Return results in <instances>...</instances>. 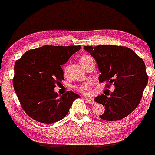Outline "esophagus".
Returning a JSON list of instances; mask_svg holds the SVG:
<instances>
[{
    "mask_svg": "<svg viewBox=\"0 0 155 155\" xmlns=\"http://www.w3.org/2000/svg\"><path fill=\"white\" fill-rule=\"evenodd\" d=\"M84 99H85V100L87 101V102L89 103V104H94L96 103V102H95L94 99H91V98H85Z\"/></svg>",
    "mask_w": 155,
    "mask_h": 155,
    "instance_id": "esophagus-1",
    "label": "esophagus"
}]
</instances>
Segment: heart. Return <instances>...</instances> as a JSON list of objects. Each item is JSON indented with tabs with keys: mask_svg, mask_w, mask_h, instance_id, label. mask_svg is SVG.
Here are the masks:
<instances>
[{
	"mask_svg": "<svg viewBox=\"0 0 155 155\" xmlns=\"http://www.w3.org/2000/svg\"><path fill=\"white\" fill-rule=\"evenodd\" d=\"M92 58V57L90 56H87V55H84V56H82L80 58V63L82 65L84 63H85L87 61L89 60V59ZM91 85H92V82L90 81H88L84 83L83 84H81V85L78 86L76 89H77L78 91H79L80 92L82 93V94H88L90 93V90H91Z\"/></svg>",
	"mask_w": 155,
	"mask_h": 155,
	"instance_id": "obj_1",
	"label": "heart"
}]
</instances>
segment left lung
<instances>
[{"label": "left lung", "instance_id": "8db88e82", "mask_svg": "<svg viewBox=\"0 0 155 155\" xmlns=\"http://www.w3.org/2000/svg\"><path fill=\"white\" fill-rule=\"evenodd\" d=\"M98 65L99 81L113 84L115 90L110 97L101 94L94 99L105 107L99 117L114 121L128 116L139 104L143 91L148 82L145 63L132 49L115 45L85 46Z\"/></svg>", "mask_w": 155, "mask_h": 155}]
</instances>
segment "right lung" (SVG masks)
<instances>
[{"mask_svg": "<svg viewBox=\"0 0 155 155\" xmlns=\"http://www.w3.org/2000/svg\"><path fill=\"white\" fill-rule=\"evenodd\" d=\"M81 46H48L27 51L15 62L13 87L27 115L43 124L62 120L75 99L71 91L62 96L54 88L63 78L65 64Z\"/></svg>", "mask_w": 155, "mask_h": 155, "instance_id": "1", "label": "right lung"}]
</instances>
